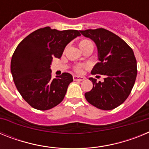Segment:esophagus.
Listing matches in <instances>:
<instances>
[{"mask_svg": "<svg viewBox=\"0 0 149 149\" xmlns=\"http://www.w3.org/2000/svg\"><path fill=\"white\" fill-rule=\"evenodd\" d=\"M73 80L74 81H84V77H80V76L74 75L73 76Z\"/></svg>", "mask_w": 149, "mask_h": 149, "instance_id": "1", "label": "esophagus"}]
</instances>
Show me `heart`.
Segmentation results:
<instances>
[{
	"label": "heart",
	"instance_id": "heart-1",
	"mask_svg": "<svg viewBox=\"0 0 149 149\" xmlns=\"http://www.w3.org/2000/svg\"><path fill=\"white\" fill-rule=\"evenodd\" d=\"M90 43H91L90 41L87 40V39H81V40L79 42V47H80L81 49H82L83 48H84L85 46L90 44ZM84 68H85V65H77V66L74 67V71H75L76 72H77V73H81L83 69H84Z\"/></svg>",
	"mask_w": 149,
	"mask_h": 149
}]
</instances>
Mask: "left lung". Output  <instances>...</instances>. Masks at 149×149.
Returning a JSON list of instances; mask_svg holds the SVG:
<instances>
[{
  "mask_svg": "<svg viewBox=\"0 0 149 149\" xmlns=\"http://www.w3.org/2000/svg\"><path fill=\"white\" fill-rule=\"evenodd\" d=\"M82 35L94 41L98 48L99 63L91 72L103 82L93 77V89L85 93L86 101L101 110L116 108L125 101L133 89L136 74V60L132 48L119 36L104 28L80 30Z\"/></svg>",
  "mask_w": 149,
  "mask_h": 149,
  "instance_id": "obj_1",
  "label": "left lung"
}]
</instances>
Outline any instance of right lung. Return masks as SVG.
Masks as SVG:
<instances>
[{
  "label": "right lung",
  "instance_id": "1",
  "mask_svg": "<svg viewBox=\"0 0 149 149\" xmlns=\"http://www.w3.org/2000/svg\"><path fill=\"white\" fill-rule=\"evenodd\" d=\"M79 36L77 30L60 31L46 27L29 34L17 46L11 60L12 75L22 98L32 107L50 110L63 100L73 77L64 72L53 79L51 64Z\"/></svg>",
  "mask_w": 149,
  "mask_h": 149
}]
</instances>
